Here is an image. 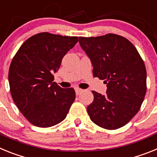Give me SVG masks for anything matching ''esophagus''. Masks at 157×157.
Instances as JSON below:
<instances>
[{
    "instance_id": "esophagus-1",
    "label": "esophagus",
    "mask_w": 157,
    "mask_h": 157,
    "mask_svg": "<svg viewBox=\"0 0 157 157\" xmlns=\"http://www.w3.org/2000/svg\"><path fill=\"white\" fill-rule=\"evenodd\" d=\"M75 94H76V95H79L80 94H81V93H82V90H81V89H79V88H75Z\"/></svg>"
}]
</instances>
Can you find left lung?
Returning <instances> with one entry per match:
<instances>
[{
	"mask_svg": "<svg viewBox=\"0 0 157 157\" xmlns=\"http://www.w3.org/2000/svg\"><path fill=\"white\" fill-rule=\"evenodd\" d=\"M78 42L93 66V75L107 84L105 95L92 91L87 107L90 120L108 130L126 125L138 112L146 93V69L130 41L114 34L79 37Z\"/></svg>",
	"mask_w": 157,
	"mask_h": 157,
	"instance_id": "left-lung-1",
	"label": "left lung"
}]
</instances>
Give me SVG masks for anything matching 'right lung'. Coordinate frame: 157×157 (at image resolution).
<instances>
[{
	"label": "right lung",
	"instance_id": "obj_1",
	"mask_svg": "<svg viewBox=\"0 0 157 157\" xmlns=\"http://www.w3.org/2000/svg\"><path fill=\"white\" fill-rule=\"evenodd\" d=\"M78 38L40 33L25 41L12 59L8 71L12 99L36 127H52L63 121L75 99L74 89L59 86L53 74Z\"/></svg>",
	"mask_w": 157,
	"mask_h": 157
}]
</instances>
